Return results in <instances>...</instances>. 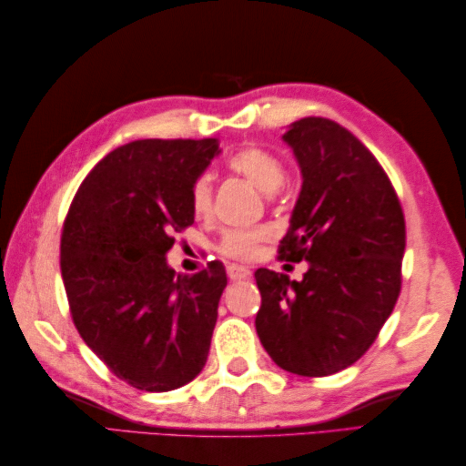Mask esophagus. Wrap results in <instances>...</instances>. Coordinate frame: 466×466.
Listing matches in <instances>:
<instances>
[{"label": "esophagus", "instance_id": "esophagus-1", "mask_svg": "<svg viewBox=\"0 0 466 466\" xmlns=\"http://www.w3.org/2000/svg\"><path fill=\"white\" fill-rule=\"evenodd\" d=\"M226 272L230 280H246V279H250V274H252L248 268H246V266H240V264H230L226 268Z\"/></svg>", "mask_w": 466, "mask_h": 466}]
</instances>
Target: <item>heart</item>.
Returning a JSON list of instances; mask_svg holds the SVG:
<instances>
[{"instance_id": "1", "label": "heart", "mask_w": 466, "mask_h": 466, "mask_svg": "<svg viewBox=\"0 0 466 466\" xmlns=\"http://www.w3.org/2000/svg\"><path fill=\"white\" fill-rule=\"evenodd\" d=\"M228 166L232 167L236 174L244 176L250 180L258 190L272 194L284 184L286 170L284 164L274 154L262 150L256 146L240 147L234 152L228 160ZM190 204L192 210L198 216H206L212 208V180L210 176H198L190 187ZM266 238V232L258 228H230L226 230L218 244V250L222 254L230 256V258L250 260L258 254L262 240Z\"/></svg>"}]
</instances>
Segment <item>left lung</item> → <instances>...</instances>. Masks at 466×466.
Returning a JSON list of instances; mask_svg holds the SVG:
<instances>
[{
  "mask_svg": "<svg viewBox=\"0 0 466 466\" xmlns=\"http://www.w3.org/2000/svg\"><path fill=\"white\" fill-rule=\"evenodd\" d=\"M282 140L302 190L280 260L309 262L300 282L254 272L262 294L256 332L292 374L329 376L370 349L400 294L407 230L399 196L359 137L326 117H302Z\"/></svg>",
  "mask_w": 466,
  "mask_h": 466,
  "instance_id": "1",
  "label": "left lung"
}]
</instances>
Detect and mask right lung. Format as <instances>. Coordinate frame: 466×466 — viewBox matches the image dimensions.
I'll use <instances>...</instances> for the list:
<instances>
[{"label": "right lung", "instance_id": "add662e5", "mask_svg": "<svg viewBox=\"0 0 466 466\" xmlns=\"http://www.w3.org/2000/svg\"><path fill=\"white\" fill-rule=\"evenodd\" d=\"M220 154L216 137L136 140L94 166L69 206L59 266L84 342L117 379L167 392L204 369L228 279L222 262L194 276L166 262L194 224L190 187Z\"/></svg>", "mask_w": 466, "mask_h": 466}]
</instances>
